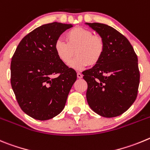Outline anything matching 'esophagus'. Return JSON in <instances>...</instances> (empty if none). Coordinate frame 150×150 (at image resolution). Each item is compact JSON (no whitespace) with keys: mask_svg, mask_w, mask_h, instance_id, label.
<instances>
[{"mask_svg":"<svg viewBox=\"0 0 150 150\" xmlns=\"http://www.w3.org/2000/svg\"><path fill=\"white\" fill-rule=\"evenodd\" d=\"M77 77H78V78H82L83 75H82L81 73H80V72H78V73H77Z\"/></svg>","mask_w":150,"mask_h":150,"instance_id":"esophagus-1","label":"esophagus"}]
</instances>
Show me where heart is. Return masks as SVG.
Here are the masks:
<instances>
[{
    "instance_id": "b5f03b06",
    "label": "heart",
    "mask_w": 150,
    "mask_h": 150,
    "mask_svg": "<svg viewBox=\"0 0 150 150\" xmlns=\"http://www.w3.org/2000/svg\"><path fill=\"white\" fill-rule=\"evenodd\" d=\"M59 60L68 64L74 52L77 57L69 67L75 70H81L87 65L93 67L98 64L105 52V42L100 36H94L90 30L82 28L70 30L66 34V42L58 39L54 45Z\"/></svg>"
}]
</instances>
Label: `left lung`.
Returning a JSON list of instances; mask_svg holds the SVG:
<instances>
[{
	"mask_svg": "<svg viewBox=\"0 0 150 150\" xmlns=\"http://www.w3.org/2000/svg\"><path fill=\"white\" fill-rule=\"evenodd\" d=\"M105 42L98 64L82 72L87 83V100L90 108L104 117L125 112L137 98L140 83L137 57L129 40L112 27L85 23Z\"/></svg>",
	"mask_w": 150,
	"mask_h": 150,
	"instance_id": "left-lung-1",
	"label": "left lung"
}]
</instances>
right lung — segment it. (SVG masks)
<instances>
[{"label":"right lung","mask_w":150,"mask_h":150,"mask_svg":"<svg viewBox=\"0 0 150 150\" xmlns=\"http://www.w3.org/2000/svg\"><path fill=\"white\" fill-rule=\"evenodd\" d=\"M72 27L53 22L36 28L21 40L12 57V88L21 110L32 118L47 120L65 107L77 74L59 60L54 45Z\"/></svg>","instance_id":"1"}]
</instances>
